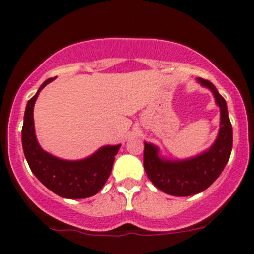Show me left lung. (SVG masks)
<instances>
[{"label": "left lung", "instance_id": "8db88e82", "mask_svg": "<svg viewBox=\"0 0 254 254\" xmlns=\"http://www.w3.org/2000/svg\"><path fill=\"white\" fill-rule=\"evenodd\" d=\"M197 81L212 91L220 108V127L214 143L207 151L191 158L168 159L159 154L156 145L145 142L146 174L156 188L170 196H191L209 188L225 168L233 148V127L226 101L210 81L201 78Z\"/></svg>", "mask_w": 254, "mask_h": 254}]
</instances>
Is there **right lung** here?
<instances>
[{
    "label": "right lung",
    "mask_w": 254,
    "mask_h": 254,
    "mask_svg": "<svg viewBox=\"0 0 254 254\" xmlns=\"http://www.w3.org/2000/svg\"><path fill=\"white\" fill-rule=\"evenodd\" d=\"M53 80L55 78L47 79L26 103L21 129L24 154L31 172L49 190L63 198H87L103 188L120 145L103 146L91 156L79 161L61 159L44 151L35 135L34 106L40 91Z\"/></svg>",
    "instance_id": "add662e5"
}]
</instances>
